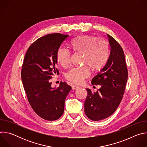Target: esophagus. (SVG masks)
<instances>
[{
  "instance_id": "esophagus-1",
  "label": "esophagus",
  "mask_w": 147,
  "mask_h": 147,
  "mask_svg": "<svg viewBox=\"0 0 147 147\" xmlns=\"http://www.w3.org/2000/svg\"><path fill=\"white\" fill-rule=\"evenodd\" d=\"M79 88H80V87L78 86H76V85L72 86V89L73 90H77V89H78Z\"/></svg>"
}]
</instances>
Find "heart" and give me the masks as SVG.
Instances as JSON below:
<instances>
[{"label":"heart","instance_id":"obj_1","mask_svg":"<svg viewBox=\"0 0 147 147\" xmlns=\"http://www.w3.org/2000/svg\"><path fill=\"white\" fill-rule=\"evenodd\" d=\"M97 38L88 35L77 37L71 42L72 48L75 52L84 54V64L88 65L95 70L100 69L108 60L109 47L103 40H97ZM70 52L65 48H60L57 52V60L63 67H67L70 63ZM90 74L87 67H74L66 74V78L74 84L81 83L84 79Z\"/></svg>","mask_w":147,"mask_h":147}]
</instances>
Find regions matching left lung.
Segmentation results:
<instances>
[{
  "label": "left lung",
  "mask_w": 147,
  "mask_h": 147,
  "mask_svg": "<svg viewBox=\"0 0 147 147\" xmlns=\"http://www.w3.org/2000/svg\"><path fill=\"white\" fill-rule=\"evenodd\" d=\"M107 36L111 49L109 58L99 73L91 81L92 85H100V88L95 92L87 88L84 112L93 121L106 119L115 112L122 99L128 78L121 47L112 36L108 34Z\"/></svg>",
  "instance_id": "obj_1"
}]
</instances>
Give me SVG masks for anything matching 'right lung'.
Returning a JSON list of instances; mask_svg holds the SVG:
<instances>
[{
	"instance_id": "right-lung-1",
	"label": "right lung",
	"mask_w": 147,
	"mask_h": 147,
	"mask_svg": "<svg viewBox=\"0 0 147 147\" xmlns=\"http://www.w3.org/2000/svg\"><path fill=\"white\" fill-rule=\"evenodd\" d=\"M69 36L51 34L36 39L29 47L23 61L22 80L28 102L42 119L53 121L64 112L65 102L71 87L65 82L52 87L51 79L59 70L57 52Z\"/></svg>"
}]
</instances>
